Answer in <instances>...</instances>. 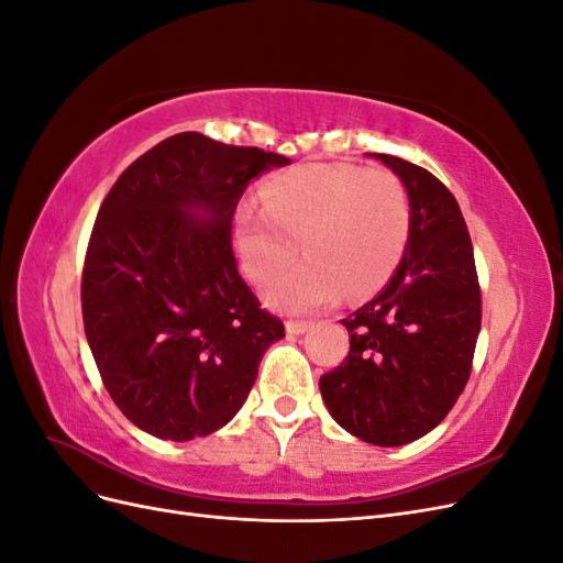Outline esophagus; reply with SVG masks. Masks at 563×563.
I'll return each instance as SVG.
<instances>
[{"mask_svg":"<svg viewBox=\"0 0 563 563\" xmlns=\"http://www.w3.org/2000/svg\"><path fill=\"white\" fill-rule=\"evenodd\" d=\"M312 327L310 321H298V319H288L286 321V333L288 335H300V333H305Z\"/></svg>","mask_w":563,"mask_h":563,"instance_id":"34e87169","label":"esophagus"}]
</instances>
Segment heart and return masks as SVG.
<instances>
[{"label":"heart","instance_id":"b5f03b06","mask_svg":"<svg viewBox=\"0 0 563 563\" xmlns=\"http://www.w3.org/2000/svg\"><path fill=\"white\" fill-rule=\"evenodd\" d=\"M411 234V199L387 168L302 164L263 187V207L242 203L232 240L244 275L263 284L295 257L309 258L267 282L277 310L310 312L340 296L364 298L389 279Z\"/></svg>","mask_w":563,"mask_h":563}]
</instances>
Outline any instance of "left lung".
<instances>
[{
    "label": "left lung",
    "mask_w": 563,
    "mask_h": 563,
    "mask_svg": "<svg viewBox=\"0 0 563 563\" xmlns=\"http://www.w3.org/2000/svg\"><path fill=\"white\" fill-rule=\"evenodd\" d=\"M411 199V234L383 291L350 317V352L319 378L340 428L373 446L411 444L449 416L470 380L482 329L472 240L449 187L422 166L378 155Z\"/></svg>",
    "instance_id": "left-lung-1"
}]
</instances>
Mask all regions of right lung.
Instances as JSON below:
<instances>
[{"label":"right lung","instance_id":"add662e5","mask_svg":"<svg viewBox=\"0 0 563 563\" xmlns=\"http://www.w3.org/2000/svg\"><path fill=\"white\" fill-rule=\"evenodd\" d=\"M286 164L176 133L100 203L81 275L84 331L112 401L143 432L190 441L223 428L284 338L236 269L232 218L249 183Z\"/></svg>","mask_w":563,"mask_h":563}]
</instances>
